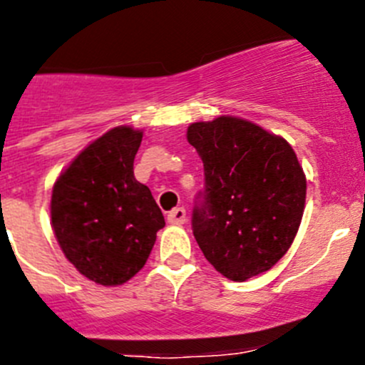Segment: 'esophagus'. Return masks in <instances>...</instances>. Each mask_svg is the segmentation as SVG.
Masks as SVG:
<instances>
[{
    "mask_svg": "<svg viewBox=\"0 0 365 365\" xmlns=\"http://www.w3.org/2000/svg\"><path fill=\"white\" fill-rule=\"evenodd\" d=\"M167 220H169V223L173 225H183L187 220V212L183 207H176V209H173L171 212L167 214Z\"/></svg>",
    "mask_w": 365,
    "mask_h": 365,
    "instance_id": "1",
    "label": "esophagus"
}]
</instances>
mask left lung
<instances>
[{
	"instance_id": "obj_1",
	"label": "left lung",
	"mask_w": 365,
	"mask_h": 365,
	"mask_svg": "<svg viewBox=\"0 0 365 365\" xmlns=\"http://www.w3.org/2000/svg\"><path fill=\"white\" fill-rule=\"evenodd\" d=\"M205 190L192 210V234L210 264L230 281L270 270L301 225L306 176L282 136L240 117L194 122Z\"/></svg>"
}]
</instances>
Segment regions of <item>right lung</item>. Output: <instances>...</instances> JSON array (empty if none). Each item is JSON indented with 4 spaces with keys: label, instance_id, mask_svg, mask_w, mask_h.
<instances>
[{
    "label": "right lung",
    "instance_id": "1",
    "mask_svg": "<svg viewBox=\"0 0 365 365\" xmlns=\"http://www.w3.org/2000/svg\"><path fill=\"white\" fill-rule=\"evenodd\" d=\"M142 131L117 125L84 148L53 183L52 229L84 277L118 286L140 272L165 225L133 162Z\"/></svg>",
    "mask_w": 365,
    "mask_h": 365
}]
</instances>
